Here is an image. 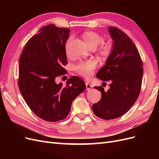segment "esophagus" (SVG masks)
Listing matches in <instances>:
<instances>
[{
	"mask_svg": "<svg viewBox=\"0 0 159 159\" xmlns=\"http://www.w3.org/2000/svg\"><path fill=\"white\" fill-rule=\"evenodd\" d=\"M85 85H86V89H90L93 87V85H91L89 82H88V81H86Z\"/></svg>",
	"mask_w": 159,
	"mask_h": 159,
	"instance_id": "obj_1",
	"label": "esophagus"
}]
</instances>
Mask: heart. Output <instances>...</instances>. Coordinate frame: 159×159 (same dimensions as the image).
I'll return each instance as SVG.
<instances>
[{
	"label": "heart",
	"instance_id": "obj_1",
	"mask_svg": "<svg viewBox=\"0 0 159 159\" xmlns=\"http://www.w3.org/2000/svg\"><path fill=\"white\" fill-rule=\"evenodd\" d=\"M84 38L86 43L91 48H96L98 54L102 56L103 58H107L110 56L113 50V46L109 42H103V38L99 33L94 31H88L84 34ZM72 37L70 36L67 40L65 48L67 55H69V47ZM97 66L96 61L94 60L81 61L78 64L74 66V70L80 75L89 78L93 75V71Z\"/></svg>",
	"mask_w": 159,
	"mask_h": 159
}]
</instances>
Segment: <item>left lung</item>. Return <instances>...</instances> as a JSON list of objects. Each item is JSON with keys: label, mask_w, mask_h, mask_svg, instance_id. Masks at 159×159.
Segmentation results:
<instances>
[{"label": "left lung", "mask_w": 159, "mask_h": 159, "mask_svg": "<svg viewBox=\"0 0 159 159\" xmlns=\"http://www.w3.org/2000/svg\"><path fill=\"white\" fill-rule=\"evenodd\" d=\"M109 31L114 40L113 50L96 77L110 81V89L105 91L102 86H95L102 91V98L92 105L96 116L105 120L121 117L131 108L140 93L143 74L141 57L133 40L118 28L111 26Z\"/></svg>", "instance_id": "obj_1"}]
</instances>
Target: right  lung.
Here are the masks:
<instances>
[{
  "label": "right lung",
  "mask_w": 159,
  "mask_h": 159,
  "mask_svg": "<svg viewBox=\"0 0 159 159\" xmlns=\"http://www.w3.org/2000/svg\"><path fill=\"white\" fill-rule=\"evenodd\" d=\"M68 28L55 25L42 27L28 41L19 59L18 85L28 107L38 117L50 122L64 119L71 103L85 89L84 80L71 76L66 85L55 80L66 74L65 49Z\"/></svg>",
  "instance_id": "obj_1"
}]
</instances>
